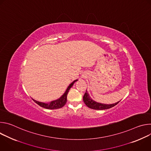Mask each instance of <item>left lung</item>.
Listing matches in <instances>:
<instances>
[{
	"label": "left lung",
	"mask_w": 151,
	"mask_h": 151,
	"mask_svg": "<svg viewBox=\"0 0 151 151\" xmlns=\"http://www.w3.org/2000/svg\"><path fill=\"white\" fill-rule=\"evenodd\" d=\"M83 102L85 103V104L87 105L88 107H90V108L93 109H95V110H105V109H110V108H111V107L116 105L119 102V101L117 103H115L114 104H104V103H97V102L95 101L94 100H93V99H91V98L90 97V96L87 90H86V92L83 97Z\"/></svg>",
	"instance_id": "obj_1"
}]
</instances>
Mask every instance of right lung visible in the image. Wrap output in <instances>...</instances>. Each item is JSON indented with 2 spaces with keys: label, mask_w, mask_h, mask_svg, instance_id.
I'll list each match as a JSON object with an SVG mask.
<instances>
[{
  "label": "right lung",
  "mask_w": 151,
  "mask_h": 151,
  "mask_svg": "<svg viewBox=\"0 0 151 151\" xmlns=\"http://www.w3.org/2000/svg\"><path fill=\"white\" fill-rule=\"evenodd\" d=\"M77 80H75L73 82H72L69 85V87H68L66 91L58 99L54 100L51 101L50 103H42V102H40L38 101H36L34 99H33V100L37 103L38 105H39L40 106L44 107V108L45 109H60L62 107H63L65 104L67 102V96L68 94L69 91V90L70 89V88L72 87L73 85L74 84V83L77 81Z\"/></svg>",
  "instance_id": "add662e5"
}]
</instances>
